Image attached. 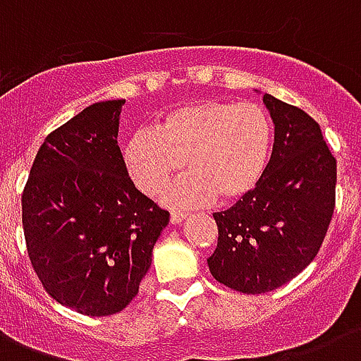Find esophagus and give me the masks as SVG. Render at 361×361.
<instances>
[{
	"label": "esophagus",
	"mask_w": 361,
	"mask_h": 361,
	"mask_svg": "<svg viewBox=\"0 0 361 361\" xmlns=\"http://www.w3.org/2000/svg\"><path fill=\"white\" fill-rule=\"evenodd\" d=\"M185 217H187L185 212H178V209H174V212L170 214V223H174L176 225V223H181Z\"/></svg>",
	"instance_id": "esophagus-1"
}]
</instances>
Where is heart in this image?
Masks as SVG:
<instances>
[{"mask_svg": "<svg viewBox=\"0 0 361 361\" xmlns=\"http://www.w3.org/2000/svg\"><path fill=\"white\" fill-rule=\"evenodd\" d=\"M274 125L257 103L198 101L170 110L155 130H136L123 146L125 169L142 192L157 197L183 166L169 202L192 206L217 195L249 197L268 170Z\"/></svg>", "mask_w": 361, "mask_h": 361, "instance_id": "obj_1", "label": "heart"}]
</instances>
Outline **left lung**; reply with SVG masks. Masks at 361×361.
Masks as SVG:
<instances>
[{
	"mask_svg": "<svg viewBox=\"0 0 361 361\" xmlns=\"http://www.w3.org/2000/svg\"><path fill=\"white\" fill-rule=\"evenodd\" d=\"M274 120V149L260 185L214 214L215 279L245 294L279 288L317 257L334 208L337 163L320 125L302 109L262 97Z\"/></svg>",
	"mask_w": 361,
	"mask_h": 361,
	"instance_id": "8db88e82",
	"label": "left lung"
}]
</instances>
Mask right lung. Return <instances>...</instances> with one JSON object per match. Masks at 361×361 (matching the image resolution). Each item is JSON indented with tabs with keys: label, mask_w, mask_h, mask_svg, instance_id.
Listing matches in <instances>:
<instances>
[{
	"label": "right lung",
	"mask_w": 361,
	"mask_h": 361,
	"mask_svg": "<svg viewBox=\"0 0 361 361\" xmlns=\"http://www.w3.org/2000/svg\"><path fill=\"white\" fill-rule=\"evenodd\" d=\"M123 104L95 103L52 130L22 192L37 277L56 302L90 317L129 305L170 219L125 169L118 146Z\"/></svg>",
	"instance_id": "1"
}]
</instances>
